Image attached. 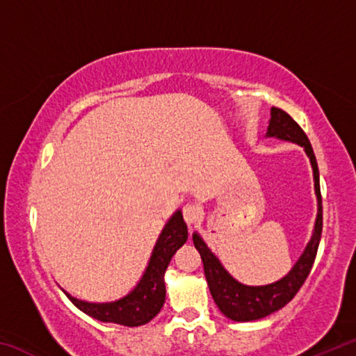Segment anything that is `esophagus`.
I'll return each mask as SVG.
<instances>
[{
	"label": "esophagus",
	"instance_id": "34e87169",
	"mask_svg": "<svg viewBox=\"0 0 356 356\" xmlns=\"http://www.w3.org/2000/svg\"><path fill=\"white\" fill-rule=\"evenodd\" d=\"M182 213H184V220L186 225L193 226L197 220H200L201 210H200V207L195 206V204H186L182 210Z\"/></svg>",
	"mask_w": 356,
	"mask_h": 356
}]
</instances>
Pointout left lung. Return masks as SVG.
Returning <instances> with one entry per match:
<instances>
[{"label": "left lung", "instance_id": "8db88e82", "mask_svg": "<svg viewBox=\"0 0 356 356\" xmlns=\"http://www.w3.org/2000/svg\"><path fill=\"white\" fill-rule=\"evenodd\" d=\"M270 122L267 129V138H278L281 141L295 143L305 149L306 155L311 161L312 176H314V190L317 196V216L314 222V231H312L311 240L306 245L305 251L293 267L291 268L284 278L265 286H246L232 278L231 273L222 267L220 259L216 257L209 246L204 242L200 234H193V243L200 251L204 273L218 309L227 318L234 322H251L259 318L273 314L291 301L295 293L300 291L303 282L314 264L317 254L318 242L322 236V196H321V182H318V168L316 161L314 150H312L308 136L300 125L289 116L286 111L280 108H272L270 111Z\"/></svg>", "mask_w": 356, "mask_h": 356}]
</instances>
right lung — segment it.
<instances>
[{"mask_svg":"<svg viewBox=\"0 0 356 356\" xmlns=\"http://www.w3.org/2000/svg\"><path fill=\"white\" fill-rule=\"evenodd\" d=\"M186 238H188V229L179 209L168 220L159 236L140 282L125 297L116 301H108V303H91V301L72 297L64 289L63 292L78 309L100 322L119 323L124 327H140L152 321L163 306L166 297L165 272L172 256L186 242Z\"/></svg>","mask_w":356,"mask_h":356,"instance_id":"1","label":"right lung"}]
</instances>
